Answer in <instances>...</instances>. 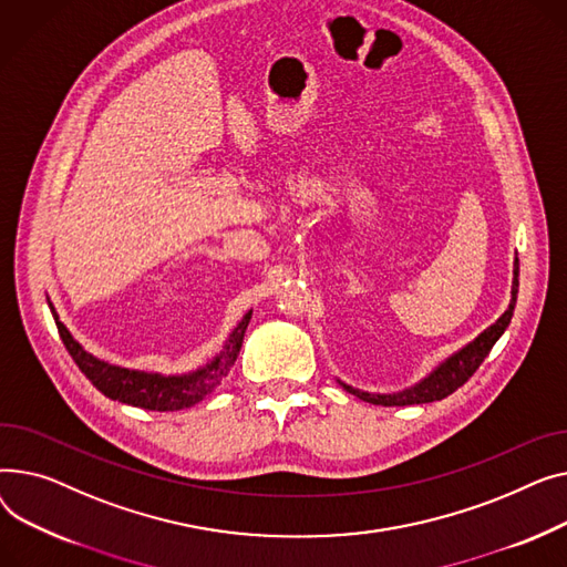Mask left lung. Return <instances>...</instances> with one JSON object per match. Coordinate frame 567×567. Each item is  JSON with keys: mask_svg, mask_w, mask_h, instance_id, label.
<instances>
[{"mask_svg": "<svg viewBox=\"0 0 567 567\" xmlns=\"http://www.w3.org/2000/svg\"><path fill=\"white\" fill-rule=\"evenodd\" d=\"M517 288H519V260L515 256L508 309L502 316H498V320L494 324L483 329L474 341H470L467 346H462L460 350H455L453 354L442 359L435 365V369H432L425 378H421L416 384H412L408 389H401V391H391V393H371V391L357 389L352 384H346L343 380H339V384L346 391H350L352 395H357L359 401L373 403V405H384V408L423 405V403L442 401V398L457 391L464 382H467L476 373V369L483 363V359L489 354L494 343L504 337V331L511 324V318H513V311H515V305H517Z\"/></svg>", "mask_w": 567, "mask_h": 567, "instance_id": "1", "label": "left lung"}]
</instances>
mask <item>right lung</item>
I'll use <instances>...</instances> for the list:
<instances>
[{
    "mask_svg": "<svg viewBox=\"0 0 567 567\" xmlns=\"http://www.w3.org/2000/svg\"><path fill=\"white\" fill-rule=\"evenodd\" d=\"M48 305L52 311V318L56 322V329L61 334V341L65 350L71 352L73 361L80 365V371L89 378V382L100 391L105 393L112 401L132 405V408H142V410H153V412H176L192 408L196 403H202L206 395H210L219 382L228 375V371L236 363L247 324L251 320V309L238 320V324L230 329L228 339L221 343V350L215 352L206 363L198 365L194 371L187 373H157V371H144V369H127V365L110 363L105 359H100L82 348L73 339L61 320L59 313L52 305V299L48 297Z\"/></svg>",
    "mask_w": 567,
    "mask_h": 567,
    "instance_id": "right-lung-1",
    "label": "right lung"
}]
</instances>
